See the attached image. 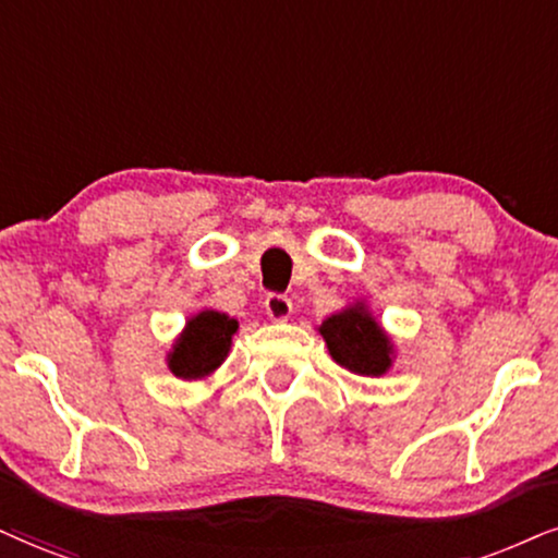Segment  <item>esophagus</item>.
I'll return each mask as SVG.
<instances>
[{
	"instance_id": "1",
	"label": "esophagus",
	"mask_w": 558,
	"mask_h": 558,
	"mask_svg": "<svg viewBox=\"0 0 558 558\" xmlns=\"http://www.w3.org/2000/svg\"><path fill=\"white\" fill-rule=\"evenodd\" d=\"M264 307H266V313H268V318L271 320H287L292 315V300L287 298V294H277V292H271L266 298V302H264Z\"/></svg>"
}]
</instances>
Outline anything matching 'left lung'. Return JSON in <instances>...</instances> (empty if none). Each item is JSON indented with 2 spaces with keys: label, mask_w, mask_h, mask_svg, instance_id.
<instances>
[{
  "label": "left lung",
  "mask_w": 558,
  "mask_h": 558,
  "mask_svg": "<svg viewBox=\"0 0 558 558\" xmlns=\"http://www.w3.org/2000/svg\"><path fill=\"white\" fill-rule=\"evenodd\" d=\"M318 331L333 360L356 375L380 377L393 364V343L364 302L326 318Z\"/></svg>",
  "instance_id": "obj_1"
}]
</instances>
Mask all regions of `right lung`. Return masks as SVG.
Segmentation results:
<instances>
[{"label":"right lung","instance_id":"obj_1","mask_svg":"<svg viewBox=\"0 0 558 558\" xmlns=\"http://www.w3.org/2000/svg\"><path fill=\"white\" fill-rule=\"evenodd\" d=\"M238 320L217 311H202L185 323L168 354V369L181 380H204L230 352Z\"/></svg>","mask_w":558,"mask_h":558}]
</instances>
